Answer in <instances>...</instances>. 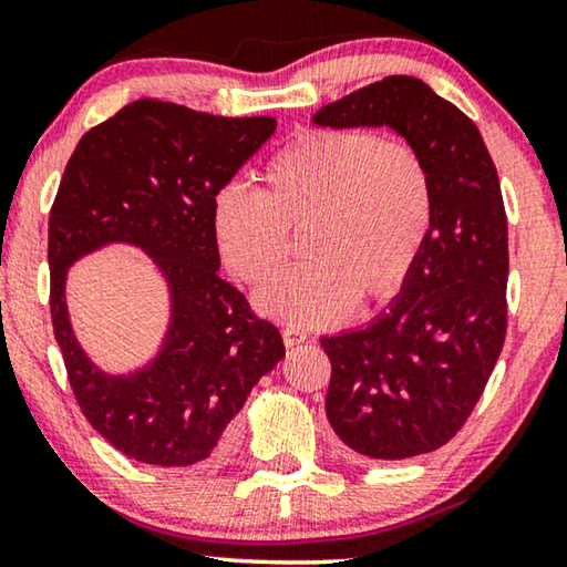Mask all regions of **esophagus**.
<instances>
[{
  "mask_svg": "<svg viewBox=\"0 0 567 567\" xmlns=\"http://www.w3.org/2000/svg\"><path fill=\"white\" fill-rule=\"evenodd\" d=\"M307 340V332L300 330V328H282V342L287 344V348H295V344H300Z\"/></svg>",
  "mask_w": 567,
  "mask_h": 567,
  "instance_id": "1",
  "label": "esophagus"
}]
</instances>
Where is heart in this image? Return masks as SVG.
Wrapping results in <instances>:
<instances>
[{"label": "heart", "instance_id": "1", "mask_svg": "<svg viewBox=\"0 0 567 567\" xmlns=\"http://www.w3.org/2000/svg\"><path fill=\"white\" fill-rule=\"evenodd\" d=\"M262 195L227 187L215 237L239 280L265 285L302 233L307 262L257 297L272 318L328 324L395 297L433 229L435 179L408 140L358 127L300 130L262 167Z\"/></svg>", "mask_w": 567, "mask_h": 567}]
</instances>
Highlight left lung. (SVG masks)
<instances>
[{"label": "left lung", "mask_w": 567, "mask_h": 567, "mask_svg": "<svg viewBox=\"0 0 567 567\" xmlns=\"http://www.w3.org/2000/svg\"><path fill=\"white\" fill-rule=\"evenodd\" d=\"M398 130L435 179L433 229L402 295L368 328L322 338L324 412L358 457L402 460L450 443L501 358L507 330V217L475 122L422 80L392 74L312 117Z\"/></svg>", "instance_id": "obj_1"}]
</instances>
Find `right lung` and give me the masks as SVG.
I'll list each match as a JSON object with an SVG mask.
<instances>
[{"label":"right lung","mask_w":567,"mask_h":567,"mask_svg":"<svg viewBox=\"0 0 567 567\" xmlns=\"http://www.w3.org/2000/svg\"><path fill=\"white\" fill-rule=\"evenodd\" d=\"M272 117H215L137 100L74 147L50 213V312L74 400L97 433L157 467L209 465L233 453L235 415L285 358L280 330L219 277L215 199L260 150ZM107 241L140 244L173 290L168 342L147 371L110 379L75 344L63 272Z\"/></svg>","instance_id":"right-lung-1"}]
</instances>
